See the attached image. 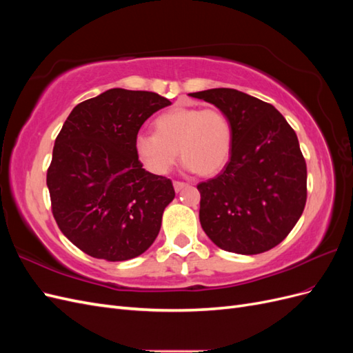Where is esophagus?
<instances>
[{
  "instance_id": "1",
  "label": "esophagus",
  "mask_w": 353,
  "mask_h": 353,
  "mask_svg": "<svg viewBox=\"0 0 353 353\" xmlns=\"http://www.w3.org/2000/svg\"><path fill=\"white\" fill-rule=\"evenodd\" d=\"M185 187H187L185 183H181V181H174V188H175L176 193H178V191L183 190V188H185Z\"/></svg>"
}]
</instances>
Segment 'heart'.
<instances>
[{"mask_svg":"<svg viewBox=\"0 0 353 353\" xmlns=\"http://www.w3.org/2000/svg\"><path fill=\"white\" fill-rule=\"evenodd\" d=\"M156 134H138L135 150L143 163L157 175L169 172L178 150L190 172L213 175L225 166L232 145V128L218 109L176 108L160 114Z\"/></svg>","mask_w":353,"mask_h":353,"instance_id":"b5f03b06","label":"heart"}]
</instances>
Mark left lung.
<instances>
[{"label": "left lung", "instance_id": "8db88e82", "mask_svg": "<svg viewBox=\"0 0 353 353\" xmlns=\"http://www.w3.org/2000/svg\"><path fill=\"white\" fill-rule=\"evenodd\" d=\"M228 117L230 162L200 183V223L218 248L240 254L280 244L306 203V163L297 135L272 104L232 88L191 92Z\"/></svg>", "mask_w": 353, "mask_h": 353}]
</instances>
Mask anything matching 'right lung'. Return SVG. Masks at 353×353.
<instances>
[{
  "label": "right lung",
  "mask_w": 353,
  "mask_h": 353,
  "mask_svg": "<svg viewBox=\"0 0 353 353\" xmlns=\"http://www.w3.org/2000/svg\"><path fill=\"white\" fill-rule=\"evenodd\" d=\"M169 104L150 91L108 90L79 103L56 138L47 172L52 215L92 258L132 259L157 237L175 190L172 181L143 168L135 138Z\"/></svg>",
  "instance_id": "1"
}]
</instances>
